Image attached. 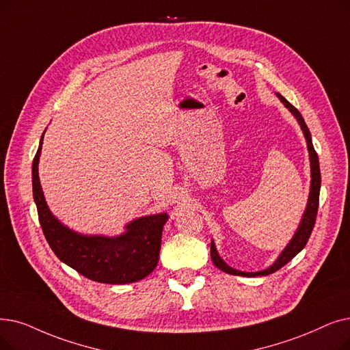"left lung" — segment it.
Listing matches in <instances>:
<instances>
[{"label":"left lung","instance_id":"8db88e82","mask_svg":"<svg viewBox=\"0 0 350 350\" xmlns=\"http://www.w3.org/2000/svg\"><path fill=\"white\" fill-rule=\"evenodd\" d=\"M278 97L280 98V101L284 104V107L288 109L295 118L297 120V123L305 134V139L308 143V150H309V157H310V193H309V199H308V206L305 213H303V217L300 220V224L297 227V230L295 233V236L292 237V240L287 243V246L284 247V250L280 253V256L278 257V260L273 263L270 267L260 270V271H240L236 270L233 267H230L227 265L221 257L219 256L216 246H215V241L211 240V245H210V256H211V260L215 263L216 267H219L220 270L229 273V275H236V276H246V278H256V276H267L271 275V273H275L276 270H279L280 267H283L286 263L291 262L293 257L303 250V247L306 246V243L312 234V230L314 227V221H316V215H317V207H319V193H321V169H319V157L317 153L314 151L313 143H312V135L310 131L305 123V120H303L301 114L299 113L297 109H295L293 105L288 103L283 96L278 94Z\"/></svg>","mask_w":350,"mask_h":350}]
</instances>
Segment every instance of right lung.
Segmentation results:
<instances>
[{
	"mask_svg": "<svg viewBox=\"0 0 350 350\" xmlns=\"http://www.w3.org/2000/svg\"><path fill=\"white\" fill-rule=\"evenodd\" d=\"M44 133L33 161V196L51 250L63 263L98 283L126 284L148 276L159 262L163 226L169 220L167 213L135 219L117 237L87 236L68 229L50 211L40 185L38 161Z\"/></svg>",
	"mask_w": 350,
	"mask_h": 350,
	"instance_id": "1",
	"label": "right lung"
}]
</instances>
